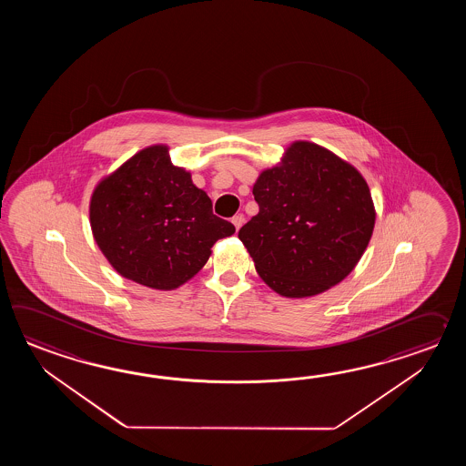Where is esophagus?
I'll use <instances>...</instances> for the list:
<instances>
[{
	"label": "esophagus",
	"instance_id": "obj_1",
	"mask_svg": "<svg viewBox=\"0 0 466 466\" xmlns=\"http://www.w3.org/2000/svg\"><path fill=\"white\" fill-rule=\"evenodd\" d=\"M231 223L235 225V228L239 229L243 227V223H245V217H243V215H235V217L231 218Z\"/></svg>",
	"mask_w": 466,
	"mask_h": 466
}]
</instances>
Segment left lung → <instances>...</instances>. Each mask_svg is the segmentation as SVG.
<instances>
[{
    "instance_id": "8db88e82",
    "label": "left lung",
    "mask_w": 466,
    "mask_h": 466,
    "mask_svg": "<svg viewBox=\"0 0 466 466\" xmlns=\"http://www.w3.org/2000/svg\"><path fill=\"white\" fill-rule=\"evenodd\" d=\"M257 217L238 238L258 275L287 298L315 297L353 271L375 228L367 181L309 141H295L253 187Z\"/></svg>"
}]
</instances>
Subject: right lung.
I'll use <instances>...</instances> for the list:
<instances>
[{
	"label": "right lung",
	"mask_w": 466,
	"mask_h": 466,
	"mask_svg": "<svg viewBox=\"0 0 466 466\" xmlns=\"http://www.w3.org/2000/svg\"><path fill=\"white\" fill-rule=\"evenodd\" d=\"M93 237L121 277L153 289H175L195 277L235 227L213 215L211 199L168 147L141 149L101 179L89 203Z\"/></svg>",
	"instance_id": "1"
}]
</instances>
